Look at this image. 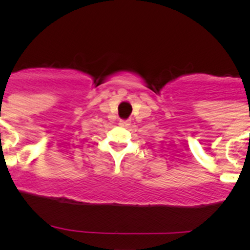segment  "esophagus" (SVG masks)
Instances as JSON below:
<instances>
[{
    "instance_id": "34e87169",
    "label": "esophagus",
    "mask_w": 250,
    "mask_h": 250,
    "mask_svg": "<svg viewBox=\"0 0 250 250\" xmlns=\"http://www.w3.org/2000/svg\"><path fill=\"white\" fill-rule=\"evenodd\" d=\"M120 125L121 127H129L130 125V121H120Z\"/></svg>"
}]
</instances>
